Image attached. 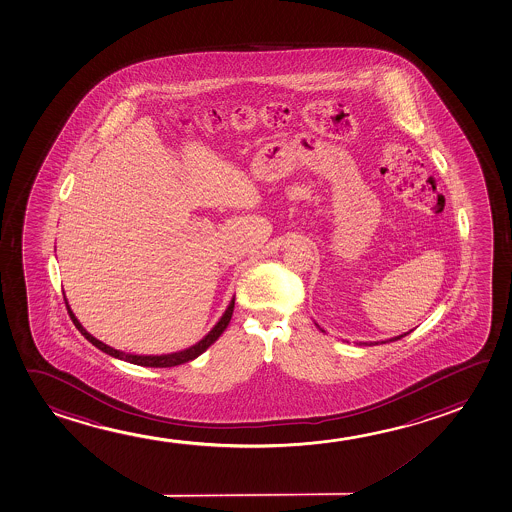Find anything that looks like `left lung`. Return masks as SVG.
<instances>
[{"label": "left lung", "instance_id": "8db88e82", "mask_svg": "<svg viewBox=\"0 0 512 512\" xmlns=\"http://www.w3.org/2000/svg\"><path fill=\"white\" fill-rule=\"evenodd\" d=\"M315 326L319 327L320 331H324L322 327L319 326V324H315ZM410 333V331H408ZM408 333L400 334V336H394V338H389V340H382V341H361L359 345H378V343H387V341H396L400 340V338H403V336H407Z\"/></svg>", "mask_w": 512, "mask_h": 512}]
</instances>
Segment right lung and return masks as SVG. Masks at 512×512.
I'll return each mask as SVG.
<instances>
[{"mask_svg": "<svg viewBox=\"0 0 512 512\" xmlns=\"http://www.w3.org/2000/svg\"><path fill=\"white\" fill-rule=\"evenodd\" d=\"M68 313H70V319L74 322L75 327L81 331L82 336L89 341V343H93L97 349L102 350L105 354H109V356L116 357V359H121V361H128V363L137 364V366H148V368H172V366H178V364L188 363V361H193V359H197L200 354H204L206 350L215 343L218 338H220V334L227 329L229 326L230 319H232V312H234V297L230 299L229 306H227V310L223 312L220 320L216 322L215 327L209 331L202 340L197 341L195 345L192 347H188L185 350H179V352H172V354H162V356H139V354H126L123 350H116L109 347V345H105L104 341L97 340L93 334H89L84 327H82L81 322L77 320L74 312L70 310V304L67 301Z\"/></svg>", "mask_w": 512, "mask_h": 512, "instance_id": "right-lung-1", "label": "right lung"}]
</instances>
